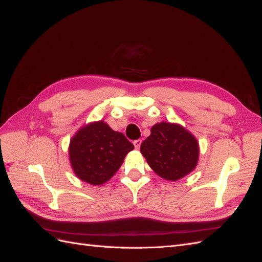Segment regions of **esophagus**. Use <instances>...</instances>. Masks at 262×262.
<instances>
[{"instance_id":"34e87169","label":"esophagus","mask_w":262,"mask_h":262,"mask_svg":"<svg viewBox=\"0 0 262 262\" xmlns=\"http://www.w3.org/2000/svg\"><path fill=\"white\" fill-rule=\"evenodd\" d=\"M141 143H142L141 140H136V141L133 142V145H134V147H136V149H139V148H140Z\"/></svg>"}]
</instances>
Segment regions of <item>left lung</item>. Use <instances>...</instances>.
Instances as JSON below:
<instances>
[{"mask_svg": "<svg viewBox=\"0 0 262 262\" xmlns=\"http://www.w3.org/2000/svg\"><path fill=\"white\" fill-rule=\"evenodd\" d=\"M140 150L158 176L176 181L193 171L199 161V142L178 123L160 122L150 128V136Z\"/></svg>", "mask_w": 262, "mask_h": 262, "instance_id": "obj_1", "label": "left lung"}]
</instances>
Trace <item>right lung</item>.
<instances>
[{"instance_id": "add662e5", "label": "right lung", "mask_w": 262, "mask_h": 262, "mask_svg": "<svg viewBox=\"0 0 262 262\" xmlns=\"http://www.w3.org/2000/svg\"><path fill=\"white\" fill-rule=\"evenodd\" d=\"M133 148L122 133L114 131L105 121H94L83 125L71 139V167L77 178L99 186L115 175Z\"/></svg>"}]
</instances>
